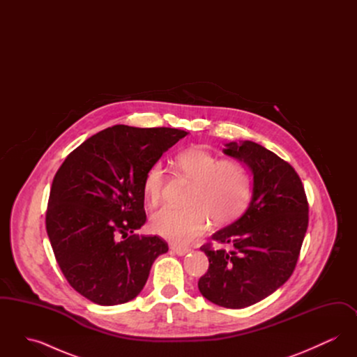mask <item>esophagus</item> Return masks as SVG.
Listing matches in <instances>:
<instances>
[{"label":"esophagus","mask_w":357,"mask_h":357,"mask_svg":"<svg viewBox=\"0 0 357 357\" xmlns=\"http://www.w3.org/2000/svg\"><path fill=\"white\" fill-rule=\"evenodd\" d=\"M171 250L176 255H186L187 253H190L191 250L188 248H178V246H171Z\"/></svg>","instance_id":"esophagus-1"}]
</instances>
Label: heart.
<instances>
[{
  "mask_svg": "<svg viewBox=\"0 0 357 357\" xmlns=\"http://www.w3.org/2000/svg\"><path fill=\"white\" fill-rule=\"evenodd\" d=\"M175 172L194 183L186 208L165 207L153 213L151 229L159 237L185 246L204 234L210 220L226 226L245 213L250 202L249 174L237 160H220L201 147H191L175 158ZM167 175L160 162L153 163L143 178V192L150 206L162 201Z\"/></svg>",
  "mask_w": 357,
  "mask_h": 357,
  "instance_id": "obj_1",
  "label": "heart"
}]
</instances>
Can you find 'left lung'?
I'll return each instance as SVG.
<instances>
[{
	"label": "left lung",
	"instance_id": "obj_1",
	"mask_svg": "<svg viewBox=\"0 0 357 357\" xmlns=\"http://www.w3.org/2000/svg\"><path fill=\"white\" fill-rule=\"evenodd\" d=\"M223 153L252 172V199L237 221L211 236L230 252L201 248L210 265L198 288L215 305L241 309L266 298L291 275L307 229V201L294 169L261 144L230 142Z\"/></svg>",
	"mask_w": 357,
	"mask_h": 357
}]
</instances>
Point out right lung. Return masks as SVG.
<instances>
[{
	"instance_id": "add662e5",
	"label": "right lung",
	"mask_w": 357,
	"mask_h": 357,
	"mask_svg": "<svg viewBox=\"0 0 357 357\" xmlns=\"http://www.w3.org/2000/svg\"><path fill=\"white\" fill-rule=\"evenodd\" d=\"M186 135L176 128L118 124L86 139L56 172L47 233L69 285L89 301H131L153 261L169 252L162 238L127 236L146 222V172Z\"/></svg>"
}]
</instances>
